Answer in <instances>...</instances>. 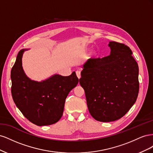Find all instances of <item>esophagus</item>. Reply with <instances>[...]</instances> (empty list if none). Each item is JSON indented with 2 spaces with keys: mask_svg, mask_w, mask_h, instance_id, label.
Segmentation results:
<instances>
[{
  "mask_svg": "<svg viewBox=\"0 0 153 153\" xmlns=\"http://www.w3.org/2000/svg\"><path fill=\"white\" fill-rule=\"evenodd\" d=\"M76 76H77V77L78 78H80V76H81V75H80V71H76Z\"/></svg>",
  "mask_w": 153,
  "mask_h": 153,
  "instance_id": "34e87169",
  "label": "esophagus"
}]
</instances>
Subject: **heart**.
Instances as JSON below:
<instances>
[{"label":"heart","instance_id":"obj_1","mask_svg":"<svg viewBox=\"0 0 153 153\" xmlns=\"http://www.w3.org/2000/svg\"><path fill=\"white\" fill-rule=\"evenodd\" d=\"M91 55L92 57H94V56H96V51H92V52H91Z\"/></svg>","mask_w":153,"mask_h":153}]
</instances>
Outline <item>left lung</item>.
Here are the masks:
<instances>
[{
    "mask_svg": "<svg viewBox=\"0 0 153 153\" xmlns=\"http://www.w3.org/2000/svg\"><path fill=\"white\" fill-rule=\"evenodd\" d=\"M110 54L89 59L83 65L80 84L94 119L111 122L121 119L135 103L139 91L138 66L124 44L110 41Z\"/></svg>",
    "mask_w": 153,
    "mask_h": 153,
    "instance_id": "1",
    "label": "left lung"
}]
</instances>
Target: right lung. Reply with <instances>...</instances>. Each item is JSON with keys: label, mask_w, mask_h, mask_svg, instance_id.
Instances as JSON below:
<instances>
[{"label": "right lung", "mask_w": 153, "mask_h": 153, "mask_svg": "<svg viewBox=\"0 0 153 153\" xmlns=\"http://www.w3.org/2000/svg\"><path fill=\"white\" fill-rule=\"evenodd\" d=\"M27 50L18 52L11 69L13 101L31 123L38 126L53 124L61 118L66 98L79 80L73 71L68 76L54 75L41 82L31 80L22 68V55Z\"/></svg>", "instance_id": "add662e5"}]
</instances>
